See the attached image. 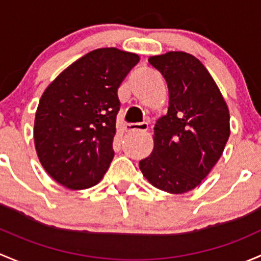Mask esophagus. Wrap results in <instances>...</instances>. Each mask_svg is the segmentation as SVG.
<instances>
[{"label": "esophagus", "instance_id": "obj_1", "mask_svg": "<svg viewBox=\"0 0 261 261\" xmlns=\"http://www.w3.org/2000/svg\"><path fill=\"white\" fill-rule=\"evenodd\" d=\"M125 132L132 133V132H146L148 129V124L147 123H130L124 127Z\"/></svg>", "mask_w": 261, "mask_h": 261}]
</instances>
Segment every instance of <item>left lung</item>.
Here are the masks:
<instances>
[{"label":"left lung","mask_w":261,"mask_h":261,"mask_svg":"<svg viewBox=\"0 0 261 261\" xmlns=\"http://www.w3.org/2000/svg\"><path fill=\"white\" fill-rule=\"evenodd\" d=\"M148 63L166 79L170 106L154 125V148L139 168L157 189L184 193L198 186L221 157L230 136L229 109L195 56L171 51Z\"/></svg>","instance_id":"1"}]
</instances>
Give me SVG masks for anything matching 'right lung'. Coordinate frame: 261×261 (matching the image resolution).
I'll use <instances>...</instances> for the list:
<instances>
[{
  "label": "right lung",
  "instance_id": "right-lung-1",
  "mask_svg": "<svg viewBox=\"0 0 261 261\" xmlns=\"http://www.w3.org/2000/svg\"><path fill=\"white\" fill-rule=\"evenodd\" d=\"M139 61L107 47L72 63L46 88L35 115L34 138L45 171L70 190L98 184L113 157L118 88Z\"/></svg>",
  "mask_w": 261,
  "mask_h": 261
}]
</instances>
